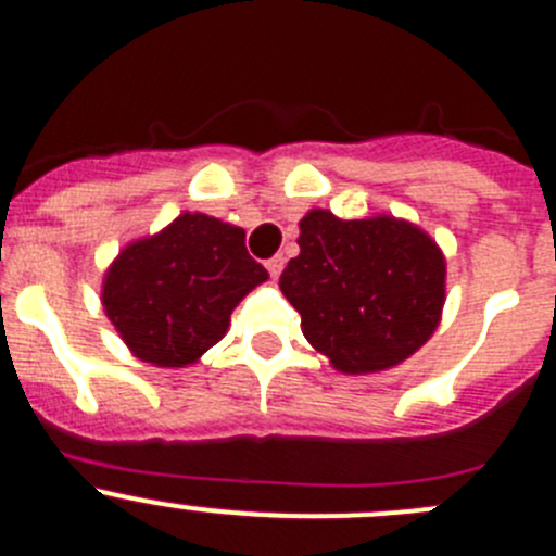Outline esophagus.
I'll use <instances>...</instances> for the list:
<instances>
[{
	"label": "esophagus",
	"mask_w": 556,
	"mask_h": 556,
	"mask_svg": "<svg viewBox=\"0 0 556 556\" xmlns=\"http://www.w3.org/2000/svg\"><path fill=\"white\" fill-rule=\"evenodd\" d=\"M267 269H269V275H273V278H278V275H281V269H283V256L267 258Z\"/></svg>",
	"instance_id": "esophagus-1"
}]
</instances>
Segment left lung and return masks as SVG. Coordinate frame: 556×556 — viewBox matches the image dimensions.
Masks as SVG:
<instances>
[{"label": "left lung", "instance_id": "1", "mask_svg": "<svg viewBox=\"0 0 556 556\" xmlns=\"http://www.w3.org/2000/svg\"><path fill=\"white\" fill-rule=\"evenodd\" d=\"M281 292L311 346L341 374H377L431 338L445 305V256L409 220H341L311 210Z\"/></svg>", "mask_w": 556, "mask_h": 556}]
</instances>
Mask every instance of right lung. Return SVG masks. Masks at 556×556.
<instances>
[{
  "mask_svg": "<svg viewBox=\"0 0 556 556\" xmlns=\"http://www.w3.org/2000/svg\"><path fill=\"white\" fill-rule=\"evenodd\" d=\"M267 269L245 251V231L182 213L157 235L119 251L103 281V308L139 361L195 363L229 330L231 311Z\"/></svg>",
  "mask_w": 556,
  "mask_h": 556,
  "instance_id": "right-lung-1",
  "label": "right lung"
}]
</instances>
